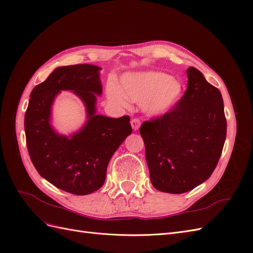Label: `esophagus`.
I'll return each instance as SVG.
<instances>
[{
    "label": "esophagus",
    "instance_id": "1",
    "mask_svg": "<svg viewBox=\"0 0 253 253\" xmlns=\"http://www.w3.org/2000/svg\"><path fill=\"white\" fill-rule=\"evenodd\" d=\"M140 125H141V122H140L139 119L135 118V119L131 120V126H132V128L134 129V131H137V129H139Z\"/></svg>",
    "mask_w": 253,
    "mask_h": 253
}]
</instances>
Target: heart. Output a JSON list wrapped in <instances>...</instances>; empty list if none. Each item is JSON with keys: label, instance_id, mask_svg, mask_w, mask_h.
Returning <instances> with one entry per match:
<instances>
[{"label": "heart", "instance_id": "heart-1", "mask_svg": "<svg viewBox=\"0 0 253 253\" xmlns=\"http://www.w3.org/2000/svg\"><path fill=\"white\" fill-rule=\"evenodd\" d=\"M120 85L113 81L106 85V96L112 104L127 109L131 100L141 104L143 111L152 116L171 111L182 95V84L163 72L128 73L121 78Z\"/></svg>", "mask_w": 253, "mask_h": 253}]
</instances>
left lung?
Returning a JSON list of instances; mask_svg holds the SVG:
<instances>
[{"instance_id": "8db88e82", "label": "left lung", "mask_w": 253, "mask_h": 253, "mask_svg": "<svg viewBox=\"0 0 253 253\" xmlns=\"http://www.w3.org/2000/svg\"><path fill=\"white\" fill-rule=\"evenodd\" d=\"M187 76L188 87L179 102L139 129L152 185L172 194L188 192L210 177L227 134L218 88L195 67H189Z\"/></svg>"}]
</instances>
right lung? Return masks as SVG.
I'll return each mask as SVG.
<instances>
[{"label":"right lung","instance_id":"add662e5","mask_svg":"<svg viewBox=\"0 0 253 253\" xmlns=\"http://www.w3.org/2000/svg\"><path fill=\"white\" fill-rule=\"evenodd\" d=\"M101 67L60 66L30 93L24 127L30 159L43 178L75 195L100 189L113 154L132 134L129 117L110 118L96 113L102 94ZM61 90H71L86 106L88 120L78 132L59 134L51 126V106Z\"/></svg>","mask_w":253,"mask_h":253}]
</instances>
